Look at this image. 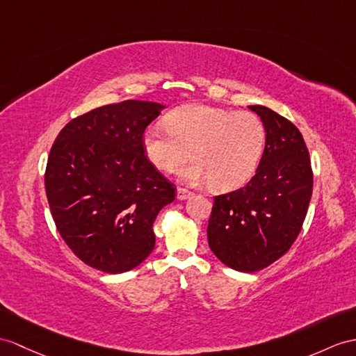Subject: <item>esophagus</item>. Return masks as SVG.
<instances>
[{
    "instance_id": "obj_1",
    "label": "esophagus",
    "mask_w": 356,
    "mask_h": 356,
    "mask_svg": "<svg viewBox=\"0 0 356 356\" xmlns=\"http://www.w3.org/2000/svg\"><path fill=\"white\" fill-rule=\"evenodd\" d=\"M188 196H192V192H190V190H187L184 187H178V190H177V197L178 199H187Z\"/></svg>"
}]
</instances>
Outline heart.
Listing matches in <instances>:
<instances>
[{"label":"heart","mask_w":356,"mask_h":356,"mask_svg":"<svg viewBox=\"0 0 356 356\" xmlns=\"http://www.w3.org/2000/svg\"><path fill=\"white\" fill-rule=\"evenodd\" d=\"M266 146V127L255 113L188 106L172 111L166 128L154 125L143 136L146 157L161 172L181 170L188 184L210 183L214 190H234L254 175Z\"/></svg>","instance_id":"1"}]
</instances>
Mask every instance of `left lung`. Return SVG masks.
<instances>
[{
	"instance_id": "8db88e82",
	"label": "left lung",
	"mask_w": 356,
	"mask_h": 356,
	"mask_svg": "<svg viewBox=\"0 0 356 356\" xmlns=\"http://www.w3.org/2000/svg\"><path fill=\"white\" fill-rule=\"evenodd\" d=\"M266 127L255 175L234 192L214 196L208 245L223 264L258 272L280 259L302 229L313 195L309 152L298 127L263 106H249Z\"/></svg>"
}]
</instances>
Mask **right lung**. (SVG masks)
<instances>
[{"label": "right lung", "mask_w": 356, "mask_h": 356, "mask_svg": "<svg viewBox=\"0 0 356 356\" xmlns=\"http://www.w3.org/2000/svg\"><path fill=\"white\" fill-rule=\"evenodd\" d=\"M164 106L128 99L76 116L48 155L45 190L60 236L106 273L137 267L155 246L152 225L175 186L146 157L145 129Z\"/></svg>", "instance_id": "1"}]
</instances>
